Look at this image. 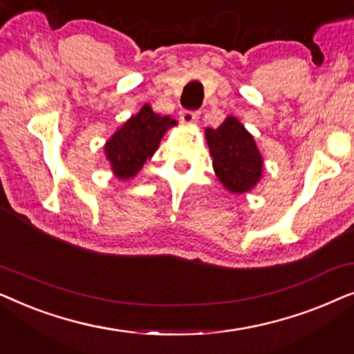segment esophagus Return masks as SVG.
Masks as SVG:
<instances>
[{"mask_svg":"<svg viewBox=\"0 0 354 354\" xmlns=\"http://www.w3.org/2000/svg\"><path fill=\"white\" fill-rule=\"evenodd\" d=\"M200 119V111H182L180 120L183 124H195Z\"/></svg>","mask_w":354,"mask_h":354,"instance_id":"34e87169","label":"esophagus"}]
</instances>
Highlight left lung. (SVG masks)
<instances>
[{"mask_svg": "<svg viewBox=\"0 0 354 354\" xmlns=\"http://www.w3.org/2000/svg\"><path fill=\"white\" fill-rule=\"evenodd\" d=\"M212 167L222 185L232 193L254 188L263 177V156L239 119L229 115L217 129H206Z\"/></svg>", "mask_w": 354, "mask_h": 354, "instance_id": "8db88e82", "label": "left lung"}]
</instances>
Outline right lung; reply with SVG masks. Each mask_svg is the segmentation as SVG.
<instances>
[{
    "instance_id": "1",
    "label": "right lung",
    "mask_w": 354,
    "mask_h": 354,
    "mask_svg": "<svg viewBox=\"0 0 354 354\" xmlns=\"http://www.w3.org/2000/svg\"><path fill=\"white\" fill-rule=\"evenodd\" d=\"M176 124L177 120L169 115H159L151 106L145 104L104 145L106 158L114 176L122 180L137 176L147 159L158 149L164 133Z\"/></svg>"
}]
</instances>
